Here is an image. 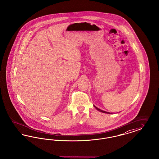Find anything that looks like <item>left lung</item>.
I'll return each instance as SVG.
<instances>
[{"mask_svg":"<svg viewBox=\"0 0 159 159\" xmlns=\"http://www.w3.org/2000/svg\"><path fill=\"white\" fill-rule=\"evenodd\" d=\"M94 107H96V109L98 110V111H101V112H103V113H110L109 112H107V111H102L101 109H98V108H97V107H96L95 106H94Z\"/></svg>","mask_w":159,"mask_h":159,"instance_id":"obj_1","label":"left lung"}]
</instances>
